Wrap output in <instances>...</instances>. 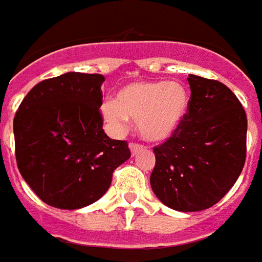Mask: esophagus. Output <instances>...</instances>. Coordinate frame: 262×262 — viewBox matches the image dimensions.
I'll return each instance as SVG.
<instances>
[{"label": "esophagus", "instance_id": "obj_1", "mask_svg": "<svg viewBox=\"0 0 262 262\" xmlns=\"http://www.w3.org/2000/svg\"><path fill=\"white\" fill-rule=\"evenodd\" d=\"M129 148H130L132 154L135 156V154H137L139 151H142V150H144V146H142V144H137V143H130L129 144Z\"/></svg>", "mask_w": 262, "mask_h": 262}]
</instances>
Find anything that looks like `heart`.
<instances>
[{"instance_id": "b5f03b06", "label": "heart", "mask_w": 262, "mask_h": 262, "mask_svg": "<svg viewBox=\"0 0 262 262\" xmlns=\"http://www.w3.org/2000/svg\"><path fill=\"white\" fill-rule=\"evenodd\" d=\"M188 106L189 94L182 82L139 81L120 88L115 101H105L101 114L112 130L122 132L132 118L144 139L163 142L181 125Z\"/></svg>"}]
</instances>
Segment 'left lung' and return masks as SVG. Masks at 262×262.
<instances>
[{
    "mask_svg": "<svg viewBox=\"0 0 262 262\" xmlns=\"http://www.w3.org/2000/svg\"><path fill=\"white\" fill-rule=\"evenodd\" d=\"M188 82V112L172 136L154 147L150 185L165 206L198 212L219 202L242 174L247 116L225 84L193 74Z\"/></svg>",
    "mask_w": 262,
    "mask_h": 262,
    "instance_id": "8db88e82",
    "label": "left lung"
}]
</instances>
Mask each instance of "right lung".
<instances>
[{"label":"right lung","instance_id":"right-lung-1","mask_svg":"<svg viewBox=\"0 0 262 262\" xmlns=\"http://www.w3.org/2000/svg\"><path fill=\"white\" fill-rule=\"evenodd\" d=\"M101 74L66 73L28 92L14 118L20 176L50 206L74 210L108 191L114 171L130 157L125 140L102 129Z\"/></svg>","mask_w":262,"mask_h":262}]
</instances>
